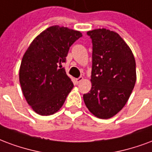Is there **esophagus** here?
Instances as JSON below:
<instances>
[{"label": "esophagus", "mask_w": 152, "mask_h": 152, "mask_svg": "<svg viewBox=\"0 0 152 152\" xmlns=\"http://www.w3.org/2000/svg\"><path fill=\"white\" fill-rule=\"evenodd\" d=\"M83 80H84V78H83L82 76H80V77H78V78H76V81L77 84H79V83H80V82H81Z\"/></svg>", "instance_id": "1"}]
</instances>
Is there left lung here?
<instances>
[{
    "mask_svg": "<svg viewBox=\"0 0 152 152\" xmlns=\"http://www.w3.org/2000/svg\"><path fill=\"white\" fill-rule=\"evenodd\" d=\"M93 43L89 93L83 96L95 116L112 118L124 107L136 81L135 59L118 34L106 29L88 31Z\"/></svg>",
    "mask_w": 152,
    "mask_h": 152,
    "instance_id": "8db88e82",
    "label": "left lung"
}]
</instances>
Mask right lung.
<instances>
[{"label":"right lung","mask_w":152,"mask_h":152,"mask_svg":"<svg viewBox=\"0 0 152 152\" xmlns=\"http://www.w3.org/2000/svg\"><path fill=\"white\" fill-rule=\"evenodd\" d=\"M80 37L77 30L50 26L34 39L24 54L19 80L27 103L40 115L56 113L72 89V81L62 64Z\"/></svg>","instance_id":"obj_1"}]
</instances>
